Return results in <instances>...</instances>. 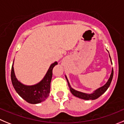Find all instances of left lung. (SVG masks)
Here are the masks:
<instances>
[{
    "label": "left lung",
    "mask_w": 124,
    "mask_h": 124,
    "mask_svg": "<svg viewBox=\"0 0 124 124\" xmlns=\"http://www.w3.org/2000/svg\"><path fill=\"white\" fill-rule=\"evenodd\" d=\"M110 57V56H109ZM111 58V57H110ZM113 69H112V72L111 74V76L109 77V79L107 83L103 85V86L101 87L99 89L96 90L95 91H94V92L92 93H91V94H89V93H83V92H79V91H75V89H73V88H71V87L70 86V84L69 83V81H68L67 78L66 77V79H67V81L68 84H69V88H70V92H71L73 95L74 96L76 97H78V98H80L81 99H84V100H95V99H98L99 97L103 93H105L106 92V90L108 89V88L109 87V86L110 85L111 83V81L113 79Z\"/></svg>",
    "instance_id": "1"
}]
</instances>
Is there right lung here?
Returning a JSON list of instances; mask_svg holds the SVG:
<instances>
[{
  "label": "right lung",
  "mask_w": 124,
  "mask_h": 124,
  "mask_svg": "<svg viewBox=\"0 0 124 124\" xmlns=\"http://www.w3.org/2000/svg\"><path fill=\"white\" fill-rule=\"evenodd\" d=\"M57 62L51 65L41 81L33 85H25L18 81L15 77L13 69V63L11 67V83L15 91L27 102L31 104H37L47 99L50 92V84L53 76V69Z\"/></svg>",
  "instance_id": "add662e5"
}]
</instances>
